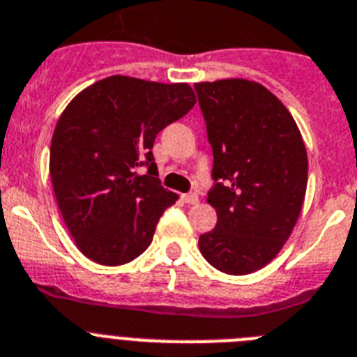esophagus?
Returning <instances> with one entry per match:
<instances>
[{
    "label": "esophagus",
    "mask_w": 357,
    "mask_h": 357,
    "mask_svg": "<svg viewBox=\"0 0 357 357\" xmlns=\"http://www.w3.org/2000/svg\"><path fill=\"white\" fill-rule=\"evenodd\" d=\"M183 202L187 205H196L199 202V197H197V194H183Z\"/></svg>",
    "instance_id": "esophagus-1"
}]
</instances>
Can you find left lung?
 <instances>
[{"label": "left lung", "instance_id": "8db88e82", "mask_svg": "<svg viewBox=\"0 0 357 357\" xmlns=\"http://www.w3.org/2000/svg\"><path fill=\"white\" fill-rule=\"evenodd\" d=\"M194 89L214 154L206 202L218 214L199 250L225 274H250L294 230L307 192V149L292 114L259 83L234 77Z\"/></svg>", "mask_w": 357, "mask_h": 357}]
</instances>
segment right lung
I'll list each match as a JSON object with an SVG mask.
<instances>
[{
	"mask_svg": "<svg viewBox=\"0 0 357 357\" xmlns=\"http://www.w3.org/2000/svg\"><path fill=\"white\" fill-rule=\"evenodd\" d=\"M194 103L188 83L110 76L63 110L50 143V179L83 256L118 266L151 245L161 214L178 199L155 178L154 139Z\"/></svg>",
	"mask_w": 357,
	"mask_h": 357,
	"instance_id": "right-lung-1",
	"label": "right lung"
}]
</instances>
